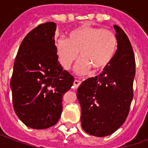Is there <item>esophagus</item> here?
I'll use <instances>...</instances> for the list:
<instances>
[{"label":"esophagus","instance_id":"34e87169","mask_svg":"<svg viewBox=\"0 0 148 148\" xmlns=\"http://www.w3.org/2000/svg\"><path fill=\"white\" fill-rule=\"evenodd\" d=\"M80 84H81L80 81L74 80V88H75V89H77V87L80 86Z\"/></svg>","mask_w":148,"mask_h":148}]
</instances>
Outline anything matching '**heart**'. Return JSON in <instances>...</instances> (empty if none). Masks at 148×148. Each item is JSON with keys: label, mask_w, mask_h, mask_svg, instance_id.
<instances>
[{"label": "heart", "mask_w": 148, "mask_h": 148, "mask_svg": "<svg viewBox=\"0 0 148 148\" xmlns=\"http://www.w3.org/2000/svg\"><path fill=\"white\" fill-rule=\"evenodd\" d=\"M117 42V38L111 30L82 25L71 31L66 40H57L55 47L57 58L65 70L71 69L79 52L82 59L76 71L85 74L90 67L94 71L106 67L115 56Z\"/></svg>", "instance_id": "1"}]
</instances>
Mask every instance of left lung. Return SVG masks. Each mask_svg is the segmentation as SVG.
I'll use <instances>...</instances> for the list:
<instances>
[{
	"instance_id": "8db88e82",
	"label": "left lung",
	"mask_w": 148,
	"mask_h": 148,
	"mask_svg": "<svg viewBox=\"0 0 148 148\" xmlns=\"http://www.w3.org/2000/svg\"><path fill=\"white\" fill-rule=\"evenodd\" d=\"M117 38L115 56L102 73L87 78L77 90L82 109L81 122L90 135H111L127 118L133 98L136 62L132 47L124 31L113 25Z\"/></svg>"
}]
</instances>
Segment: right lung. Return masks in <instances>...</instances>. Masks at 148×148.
<instances>
[{
  "instance_id": "add662e5",
  "label": "right lung",
  "mask_w": 148,
  "mask_h": 148,
  "mask_svg": "<svg viewBox=\"0 0 148 148\" xmlns=\"http://www.w3.org/2000/svg\"><path fill=\"white\" fill-rule=\"evenodd\" d=\"M56 24L37 26L18 50L10 87L15 112L27 127L44 129L61 116L62 96L74 78L59 63L55 47Z\"/></svg>"
}]
</instances>
